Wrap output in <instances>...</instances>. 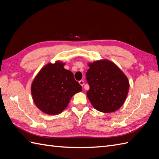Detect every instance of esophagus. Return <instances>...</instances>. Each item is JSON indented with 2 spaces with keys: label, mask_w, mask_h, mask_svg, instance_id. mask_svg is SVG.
<instances>
[{
  "label": "esophagus",
  "mask_w": 159,
  "mask_h": 159,
  "mask_svg": "<svg viewBox=\"0 0 159 159\" xmlns=\"http://www.w3.org/2000/svg\"><path fill=\"white\" fill-rule=\"evenodd\" d=\"M79 84L81 85V86H82V87H83V85H84V81L83 80H80L79 81Z\"/></svg>",
  "instance_id": "34e87169"
}]
</instances>
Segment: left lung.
I'll list each match as a JSON object with an SVG mask.
<instances>
[{"label": "left lung", "instance_id": "obj_1", "mask_svg": "<svg viewBox=\"0 0 159 159\" xmlns=\"http://www.w3.org/2000/svg\"><path fill=\"white\" fill-rule=\"evenodd\" d=\"M86 73L90 89L87 95L97 111L111 113L119 109L127 97L129 84L127 76L108 60L88 64Z\"/></svg>", "mask_w": 159, "mask_h": 159}]
</instances>
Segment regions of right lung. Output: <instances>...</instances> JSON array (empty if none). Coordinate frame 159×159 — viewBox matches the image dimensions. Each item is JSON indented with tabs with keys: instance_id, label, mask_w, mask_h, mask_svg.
<instances>
[{
	"instance_id": "obj_1",
	"label": "right lung",
	"mask_w": 159,
	"mask_h": 159,
	"mask_svg": "<svg viewBox=\"0 0 159 159\" xmlns=\"http://www.w3.org/2000/svg\"><path fill=\"white\" fill-rule=\"evenodd\" d=\"M56 61L44 66L31 84L32 98L35 105L48 115H58L66 108L72 97L82 91L72 72Z\"/></svg>"
}]
</instances>
